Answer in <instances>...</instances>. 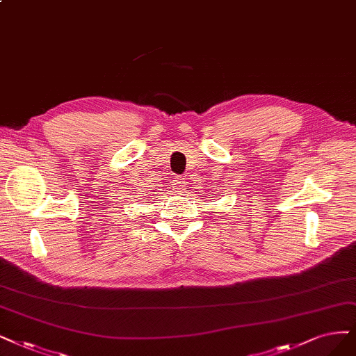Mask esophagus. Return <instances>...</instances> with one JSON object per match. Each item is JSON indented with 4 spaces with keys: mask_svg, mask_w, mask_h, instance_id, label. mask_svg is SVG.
Here are the masks:
<instances>
[{
    "mask_svg": "<svg viewBox=\"0 0 356 356\" xmlns=\"http://www.w3.org/2000/svg\"><path fill=\"white\" fill-rule=\"evenodd\" d=\"M176 185H177V186H176L177 192H183V191H186V189H188V188H186V181H185V179H179Z\"/></svg>",
    "mask_w": 356,
    "mask_h": 356,
    "instance_id": "34e87169",
    "label": "esophagus"
}]
</instances>
